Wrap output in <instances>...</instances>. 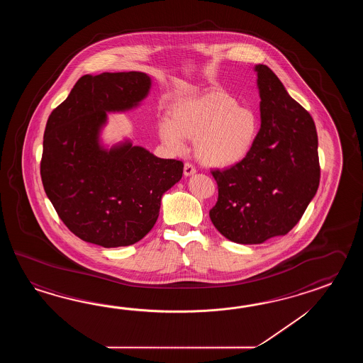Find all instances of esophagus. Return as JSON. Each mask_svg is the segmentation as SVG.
Listing matches in <instances>:
<instances>
[{
  "instance_id": "34e87169",
  "label": "esophagus",
  "mask_w": 363,
  "mask_h": 363,
  "mask_svg": "<svg viewBox=\"0 0 363 363\" xmlns=\"http://www.w3.org/2000/svg\"><path fill=\"white\" fill-rule=\"evenodd\" d=\"M193 174H196V169L192 163H185L184 164V175L185 177H192Z\"/></svg>"
}]
</instances>
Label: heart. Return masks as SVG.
<instances>
[{
  "label": "heart",
  "instance_id": "heart-1",
  "mask_svg": "<svg viewBox=\"0 0 363 363\" xmlns=\"http://www.w3.org/2000/svg\"><path fill=\"white\" fill-rule=\"evenodd\" d=\"M259 131L252 108L239 106L231 94L211 91L179 102L170 122L160 125L164 145L174 153L183 152L185 140H194L196 158L208 167H231L244 161L255 147Z\"/></svg>",
  "mask_w": 363,
  "mask_h": 363
}]
</instances>
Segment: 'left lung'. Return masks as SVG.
I'll list each match as a JSON object with an SVG mask.
<instances>
[{
    "label": "left lung",
    "mask_w": 363,
    "mask_h": 363,
    "mask_svg": "<svg viewBox=\"0 0 363 363\" xmlns=\"http://www.w3.org/2000/svg\"><path fill=\"white\" fill-rule=\"evenodd\" d=\"M261 130L244 161L213 171L210 219L225 239L262 244L294 228L315 196L320 167L315 124L266 65H255Z\"/></svg>",
    "instance_id": "left-lung-1"
}]
</instances>
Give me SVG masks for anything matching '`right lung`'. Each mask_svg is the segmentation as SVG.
Wrapping results in <instances>:
<instances>
[{
	"mask_svg": "<svg viewBox=\"0 0 363 363\" xmlns=\"http://www.w3.org/2000/svg\"><path fill=\"white\" fill-rule=\"evenodd\" d=\"M152 79L144 72L84 75L48 119L40 174L48 199L79 239L104 247H128L153 228L163 193L184 164L155 157L131 140L106 147L108 113L138 108Z\"/></svg>",
	"mask_w": 363,
	"mask_h": 363,
	"instance_id": "obj_1",
	"label": "right lung"
}]
</instances>
